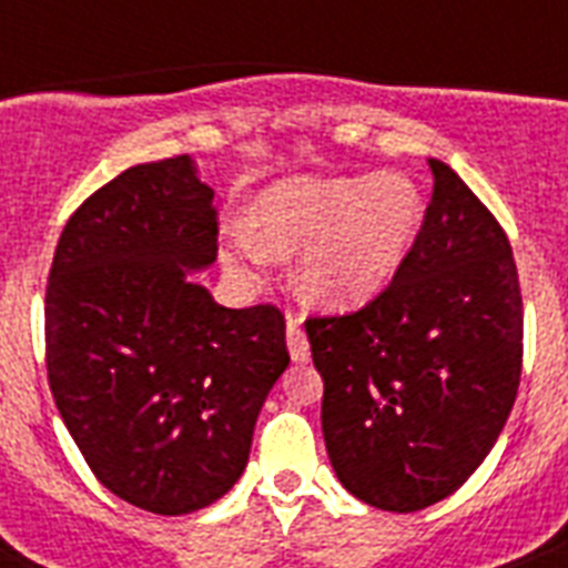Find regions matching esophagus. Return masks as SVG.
<instances>
[{
	"label": "esophagus",
	"instance_id": "34e87169",
	"mask_svg": "<svg viewBox=\"0 0 568 568\" xmlns=\"http://www.w3.org/2000/svg\"><path fill=\"white\" fill-rule=\"evenodd\" d=\"M285 338H288L294 363H306L310 359V338H306V329L301 327V315H294V312H288V318H285Z\"/></svg>",
	"mask_w": 568,
	"mask_h": 568
}]
</instances>
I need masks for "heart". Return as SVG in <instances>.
Instances as JSON below:
<instances>
[{"instance_id": "b5f03b06", "label": "heart", "mask_w": 568, "mask_h": 568, "mask_svg": "<svg viewBox=\"0 0 568 568\" xmlns=\"http://www.w3.org/2000/svg\"><path fill=\"white\" fill-rule=\"evenodd\" d=\"M422 223V196L400 176L288 180L258 196L250 217L253 247L232 256H292L305 250L301 288L315 303L345 310L395 276Z\"/></svg>"}]
</instances>
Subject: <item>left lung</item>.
Wrapping results in <instances>:
<instances>
[{"mask_svg":"<svg viewBox=\"0 0 568 568\" xmlns=\"http://www.w3.org/2000/svg\"><path fill=\"white\" fill-rule=\"evenodd\" d=\"M392 283L363 310L310 315L321 427L347 493L392 513L448 498L493 450L521 377L510 241L445 162Z\"/></svg>","mask_w":568,"mask_h":568,"instance_id":"1","label":"left lung"}]
</instances>
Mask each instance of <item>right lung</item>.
Segmentation results:
<instances>
[{
	"label": "right lung",
	"instance_id": "1",
	"mask_svg": "<svg viewBox=\"0 0 568 568\" xmlns=\"http://www.w3.org/2000/svg\"><path fill=\"white\" fill-rule=\"evenodd\" d=\"M214 191L189 155L138 164L67 221L47 283V374L105 489L159 516L226 495L288 368L271 303L226 310L189 271L217 258Z\"/></svg>",
	"mask_w": 568,
	"mask_h": 568
}]
</instances>
